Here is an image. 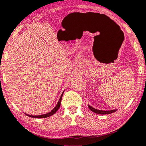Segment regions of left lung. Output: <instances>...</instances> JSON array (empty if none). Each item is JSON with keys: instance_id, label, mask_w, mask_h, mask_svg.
Returning <instances> with one entry per match:
<instances>
[{"instance_id": "8db88e82", "label": "left lung", "mask_w": 146, "mask_h": 146, "mask_svg": "<svg viewBox=\"0 0 146 146\" xmlns=\"http://www.w3.org/2000/svg\"><path fill=\"white\" fill-rule=\"evenodd\" d=\"M88 107L90 108V110L91 111H92L93 112L97 113V114H100V115H107V114H110V113H114L117 110H110V111H102V110H97V109L93 108V107H91L90 105H88Z\"/></svg>"}]
</instances>
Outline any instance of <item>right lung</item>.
I'll return each mask as SVG.
<instances>
[{
	"instance_id": "1",
	"label": "right lung",
	"mask_w": 146,
	"mask_h": 146,
	"mask_svg": "<svg viewBox=\"0 0 146 146\" xmlns=\"http://www.w3.org/2000/svg\"><path fill=\"white\" fill-rule=\"evenodd\" d=\"M64 93V92H63ZM63 93L62 94L61 97L60 98V99H59L58 102L57 103V104H56V106L55 107V108L53 109V110H51L50 112H49L48 113H46V114H44V115H37V116H33V115H27L26 114V115H28V117H33V118H46V117H50V116L53 115V114H55V113L59 109V108H60V103H61V100H62V95H63Z\"/></svg>"
}]
</instances>
